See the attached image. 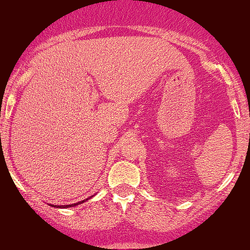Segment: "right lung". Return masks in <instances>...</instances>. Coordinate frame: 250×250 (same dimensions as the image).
I'll use <instances>...</instances> for the list:
<instances>
[{
	"label": "right lung",
	"instance_id": "obj_1",
	"mask_svg": "<svg viewBox=\"0 0 250 250\" xmlns=\"http://www.w3.org/2000/svg\"><path fill=\"white\" fill-rule=\"evenodd\" d=\"M83 202H84V200L80 201V202H77V203H74V205H67V206H51V207H56V208H69V207H74V206H77V205H80V203H83Z\"/></svg>",
	"mask_w": 250,
	"mask_h": 250
}]
</instances>
